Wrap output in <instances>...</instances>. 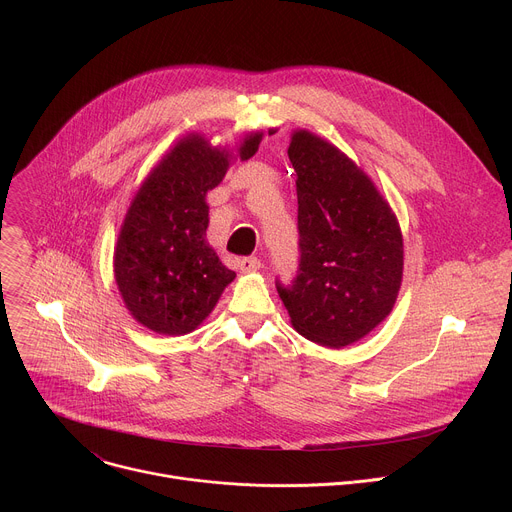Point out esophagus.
I'll return each mask as SVG.
<instances>
[{
	"mask_svg": "<svg viewBox=\"0 0 512 512\" xmlns=\"http://www.w3.org/2000/svg\"><path fill=\"white\" fill-rule=\"evenodd\" d=\"M259 267H261V261L257 257H243V259H239V269L243 273H253Z\"/></svg>",
	"mask_w": 512,
	"mask_h": 512,
	"instance_id": "obj_1",
	"label": "esophagus"
}]
</instances>
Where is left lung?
Wrapping results in <instances>:
<instances>
[{"instance_id": "left-lung-1", "label": "left lung", "mask_w": 512, "mask_h": 512, "mask_svg": "<svg viewBox=\"0 0 512 512\" xmlns=\"http://www.w3.org/2000/svg\"><path fill=\"white\" fill-rule=\"evenodd\" d=\"M287 156L298 174L300 263L291 283L275 279L277 294L304 338L342 348L393 310L401 231L375 184L332 143L296 131Z\"/></svg>"}]
</instances>
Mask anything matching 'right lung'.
Listing matches in <instances>:
<instances>
[{
  "label": "right lung",
  "instance_id": "obj_1",
  "mask_svg": "<svg viewBox=\"0 0 512 512\" xmlns=\"http://www.w3.org/2000/svg\"><path fill=\"white\" fill-rule=\"evenodd\" d=\"M263 133L249 135L241 160L255 156ZM229 154L188 135L135 194L115 249V279L133 318L158 334L192 332L235 279L206 245L204 196L221 184Z\"/></svg>",
  "mask_w": 512,
  "mask_h": 512
}]
</instances>
